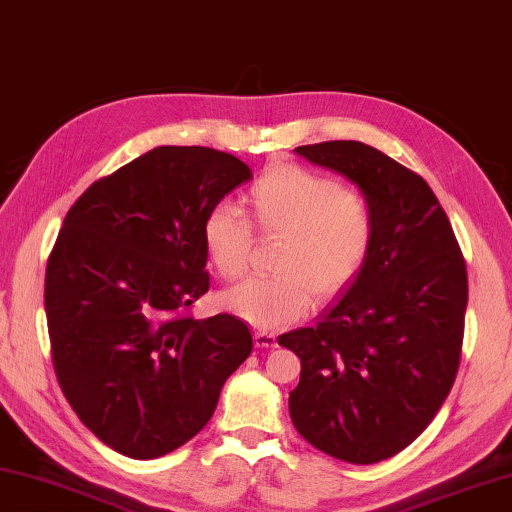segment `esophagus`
I'll list each match as a JSON object with an SVG mask.
<instances>
[{
	"instance_id": "34e87169",
	"label": "esophagus",
	"mask_w": 512,
	"mask_h": 512,
	"mask_svg": "<svg viewBox=\"0 0 512 512\" xmlns=\"http://www.w3.org/2000/svg\"><path fill=\"white\" fill-rule=\"evenodd\" d=\"M253 339H255L257 348H275V346H278V337L271 335V332L259 330V332H255Z\"/></svg>"
}]
</instances>
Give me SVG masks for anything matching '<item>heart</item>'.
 <instances>
[{"label": "heart", "instance_id": "heart-1", "mask_svg": "<svg viewBox=\"0 0 512 512\" xmlns=\"http://www.w3.org/2000/svg\"><path fill=\"white\" fill-rule=\"evenodd\" d=\"M248 202L262 232L287 234L278 278H250L221 294L223 310L257 330H280L312 310L314 289L335 296L367 264L376 216L364 193L298 164H278L250 186ZM202 246L223 278L246 273L253 225L232 202L202 221Z\"/></svg>", "mask_w": 512, "mask_h": 512}]
</instances>
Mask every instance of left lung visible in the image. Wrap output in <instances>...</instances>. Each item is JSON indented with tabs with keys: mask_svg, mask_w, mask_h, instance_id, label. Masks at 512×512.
Returning a JSON list of instances; mask_svg holds the SVG:
<instances>
[{
	"mask_svg": "<svg viewBox=\"0 0 512 512\" xmlns=\"http://www.w3.org/2000/svg\"><path fill=\"white\" fill-rule=\"evenodd\" d=\"M369 198L376 237L367 264L314 328L278 344L300 358L289 392L296 431L316 449L373 465L424 433L456 380L467 269L426 180L360 141L294 150Z\"/></svg>",
	"mask_w": 512,
	"mask_h": 512,
	"instance_id": "8db88e82",
	"label": "left lung"
}]
</instances>
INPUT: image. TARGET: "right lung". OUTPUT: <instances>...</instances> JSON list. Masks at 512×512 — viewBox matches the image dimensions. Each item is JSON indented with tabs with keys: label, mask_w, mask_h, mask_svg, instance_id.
<instances>
[{
	"label": "right lung",
	"mask_w": 512,
	"mask_h": 512,
	"mask_svg": "<svg viewBox=\"0 0 512 512\" xmlns=\"http://www.w3.org/2000/svg\"><path fill=\"white\" fill-rule=\"evenodd\" d=\"M248 180L227 152L159 145L88 186L63 221L45 271L54 371L123 456L161 458L198 435L253 351L237 316L184 314L209 289L205 214Z\"/></svg>",
	"instance_id": "1"
}]
</instances>
